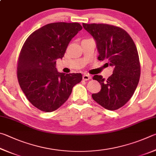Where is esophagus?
<instances>
[{"label":"esophagus","instance_id":"esophagus-1","mask_svg":"<svg viewBox=\"0 0 156 156\" xmlns=\"http://www.w3.org/2000/svg\"><path fill=\"white\" fill-rule=\"evenodd\" d=\"M91 79V76L89 75V74H84L83 75V80H85V81H88L89 80H90Z\"/></svg>","mask_w":156,"mask_h":156}]
</instances>
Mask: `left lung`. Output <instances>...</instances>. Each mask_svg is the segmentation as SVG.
Segmentation results:
<instances>
[{
    "instance_id": "left-lung-1",
    "label": "left lung",
    "mask_w": 156,
    "mask_h": 156,
    "mask_svg": "<svg viewBox=\"0 0 156 156\" xmlns=\"http://www.w3.org/2000/svg\"><path fill=\"white\" fill-rule=\"evenodd\" d=\"M83 27L96 41L98 59L114 67L113 74L105 80L94 75L101 86L92 94L95 101L109 110L121 108L133 96L140 76V64L134 42L124 29L107 24H85Z\"/></svg>"
}]
</instances>
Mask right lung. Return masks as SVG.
<instances>
[{
    "label": "right lung",
    "mask_w": 156,
    "mask_h": 156,
    "mask_svg": "<svg viewBox=\"0 0 156 156\" xmlns=\"http://www.w3.org/2000/svg\"><path fill=\"white\" fill-rule=\"evenodd\" d=\"M82 29L80 23H54L35 31L19 55L17 76L22 90L31 104L51 112L68 100L81 73H59L56 60L62 59L70 40Z\"/></svg>",
    "instance_id": "1"
}]
</instances>
